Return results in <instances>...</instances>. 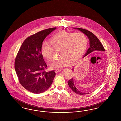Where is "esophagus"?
<instances>
[{
	"label": "esophagus",
	"instance_id": "obj_1",
	"mask_svg": "<svg viewBox=\"0 0 121 121\" xmlns=\"http://www.w3.org/2000/svg\"><path fill=\"white\" fill-rule=\"evenodd\" d=\"M60 71H61V69H55V72L56 73H58V72H60Z\"/></svg>",
	"mask_w": 121,
	"mask_h": 121
}]
</instances>
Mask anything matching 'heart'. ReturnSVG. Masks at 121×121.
I'll return each mask as SVG.
<instances>
[{"instance_id": "b5f03b06", "label": "heart", "mask_w": 121, "mask_h": 121, "mask_svg": "<svg viewBox=\"0 0 121 121\" xmlns=\"http://www.w3.org/2000/svg\"><path fill=\"white\" fill-rule=\"evenodd\" d=\"M49 43H43L41 49L42 56L49 62L54 59V50L59 51L61 57L50 64L53 69H59L74 63L83 55L88 39L83 33L60 32L53 36Z\"/></svg>"}]
</instances>
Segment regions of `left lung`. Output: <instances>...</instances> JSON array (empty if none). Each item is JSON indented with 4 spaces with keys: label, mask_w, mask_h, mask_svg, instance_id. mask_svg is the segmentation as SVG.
Masks as SVG:
<instances>
[{
    "label": "left lung",
    "mask_w": 121,
    "mask_h": 121,
    "mask_svg": "<svg viewBox=\"0 0 121 121\" xmlns=\"http://www.w3.org/2000/svg\"><path fill=\"white\" fill-rule=\"evenodd\" d=\"M74 29H77L79 30L83 33H84L87 36L89 40V43H90V47L88 49L86 53L84 56V57H85L91 52L95 51H105V49L104 48V46L101 42L98 39V38L94 35L92 32L87 30L85 29H81L79 28H73ZM68 84L70 88L76 93L79 94V95H84L86 94L84 92H81L79 90H78L77 87L75 86V85L73 82V78L70 79L68 82Z\"/></svg>",
    "instance_id": "8db88e82"
}]
</instances>
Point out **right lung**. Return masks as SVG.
Instances as JSON below:
<instances>
[{
    "label": "right lung",
    "instance_id": "obj_1",
    "mask_svg": "<svg viewBox=\"0 0 121 121\" xmlns=\"http://www.w3.org/2000/svg\"><path fill=\"white\" fill-rule=\"evenodd\" d=\"M56 29H46L28 37L17 52L15 70L20 84L30 92L38 94L45 92L55 76L54 70L45 71L47 65L41 49L44 39Z\"/></svg>",
    "mask_w": 121,
    "mask_h": 121
}]
</instances>
